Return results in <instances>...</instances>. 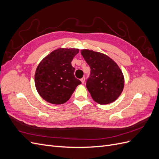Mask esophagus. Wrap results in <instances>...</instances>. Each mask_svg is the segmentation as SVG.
<instances>
[{
  "instance_id": "34e87169",
  "label": "esophagus",
  "mask_w": 159,
  "mask_h": 159,
  "mask_svg": "<svg viewBox=\"0 0 159 159\" xmlns=\"http://www.w3.org/2000/svg\"><path fill=\"white\" fill-rule=\"evenodd\" d=\"M85 77H84V78H82L81 79V83L82 84H84V82H85Z\"/></svg>"
}]
</instances>
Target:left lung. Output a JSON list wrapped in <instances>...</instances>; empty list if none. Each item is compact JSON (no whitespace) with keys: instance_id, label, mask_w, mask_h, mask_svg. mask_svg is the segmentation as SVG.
<instances>
[{"instance_id":"1","label":"left lung","mask_w":159,"mask_h":159,"mask_svg":"<svg viewBox=\"0 0 159 159\" xmlns=\"http://www.w3.org/2000/svg\"><path fill=\"white\" fill-rule=\"evenodd\" d=\"M81 54L91 68L86 87L91 98L101 105L115 102L121 94L125 84L124 75L119 66L103 53L84 49Z\"/></svg>"}]
</instances>
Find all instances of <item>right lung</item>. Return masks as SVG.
I'll return each mask as SVG.
<instances>
[{"instance_id": "1", "label": "right lung", "mask_w": 159, "mask_h": 159, "mask_svg": "<svg viewBox=\"0 0 159 159\" xmlns=\"http://www.w3.org/2000/svg\"><path fill=\"white\" fill-rule=\"evenodd\" d=\"M79 49L60 48L47 55L38 64L34 75L36 90L52 104H63L70 99L81 81L75 78L71 62Z\"/></svg>"}]
</instances>
